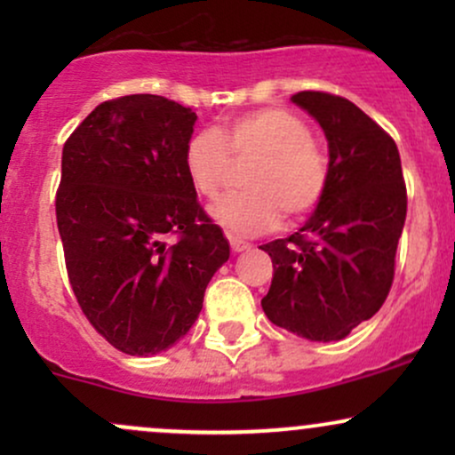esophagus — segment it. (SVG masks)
<instances>
[{
    "label": "esophagus",
    "instance_id": "esophagus-1",
    "mask_svg": "<svg viewBox=\"0 0 455 455\" xmlns=\"http://www.w3.org/2000/svg\"><path fill=\"white\" fill-rule=\"evenodd\" d=\"M228 243H231V250L233 252H243V250H248L250 245L242 242V239H235V237H228Z\"/></svg>",
    "mask_w": 455,
    "mask_h": 455
}]
</instances>
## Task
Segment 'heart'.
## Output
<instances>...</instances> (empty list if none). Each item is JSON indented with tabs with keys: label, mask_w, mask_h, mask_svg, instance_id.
I'll return each mask as SVG.
<instances>
[{
	"label": "heart",
	"mask_w": 455,
	"mask_h": 455,
	"mask_svg": "<svg viewBox=\"0 0 455 455\" xmlns=\"http://www.w3.org/2000/svg\"><path fill=\"white\" fill-rule=\"evenodd\" d=\"M233 162H252L243 173L245 192L216 203L212 216L228 233L260 235L310 216L325 198L331 162L312 140L310 128L284 108H257L196 130L184 148L190 186L216 198L231 177Z\"/></svg>",
	"instance_id": "b5f03b06"
}]
</instances>
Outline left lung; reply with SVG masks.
<instances>
[{"label":"left lung","mask_w":455,"mask_h":455,"mask_svg":"<svg viewBox=\"0 0 455 455\" xmlns=\"http://www.w3.org/2000/svg\"><path fill=\"white\" fill-rule=\"evenodd\" d=\"M321 124L331 175L299 231L263 243L274 278L263 297L274 325L316 342L342 340L387 299L406 220L395 140L362 108L327 92L291 96Z\"/></svg>","instance_id":"8db88e82"}]
</instances>
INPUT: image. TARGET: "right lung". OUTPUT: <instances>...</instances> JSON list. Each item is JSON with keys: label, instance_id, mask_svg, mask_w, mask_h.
Segmentation results:
<instances>
[{"label": "right lung", "instance_id": "right-lung-1", "mask_svg": "<svg viewBox=\"0 0 455 455\" xmlns=\"http://www.w3.org/2000/svg\"><path fill=\"white\" fill-rule=\"evenodd\" d=\"M195 122L192 108L154 93L113 98L61 154L55 213L68 280L93 329L126 355L184 338L231 254L184 169Z\"/></svg>", "mask_w": 455, "mask_h": 455}]
</instances>
